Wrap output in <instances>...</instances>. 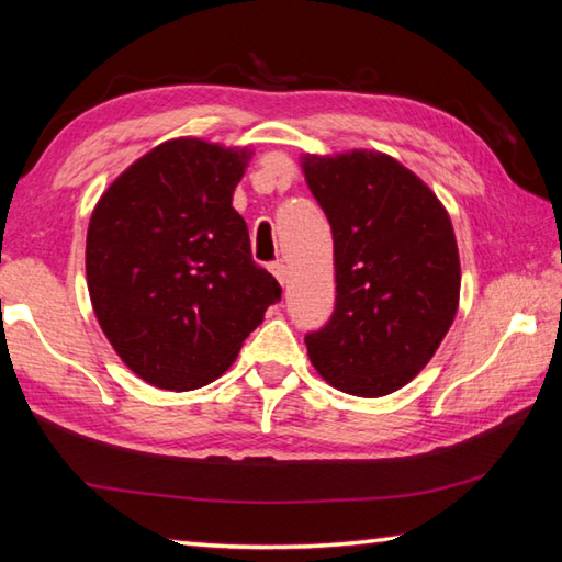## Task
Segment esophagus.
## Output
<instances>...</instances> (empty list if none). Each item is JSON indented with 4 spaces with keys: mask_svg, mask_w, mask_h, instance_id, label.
<instances>
[{
    "mask_svg": "<svg viewBox=\"0 0 562 562\" xmlns=\"http://www.w3.org/2000/svg\"><path fill=\"white\" fill-rule=\"evenodd\" d=\"M270 272L274 274V280H278L280 284L288 282V268H284L282 262H272V265H270Z\"/></svg>",
    "mask_w": 562,
    "mask_h": 562,
    "instance_id": "34e87169",
    "label": "esophagus"
}]
</instances>
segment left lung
I'll return each instance as SVG.
<instances>
[{
  "mask_svg": "<svg viewBox=\"0 0 562 562\" xmlns=\"http://www.w3.org/2000/svg\"><path fill=\"white\" fill-rule=\"evenodd\" d=\"M302 170L335 240L329 322L304 337L339 392L386 396L422 372L459 310L461 265L451 217L392 156H304Z\"/></svg>",
  "mask_w": 562,
  "mask_h": 562,
  "instance_id": "obj_1",
  "label": "left lung"
}]
</instances>
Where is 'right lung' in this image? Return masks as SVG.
Here are the masks:
<instances>
[{
	"mask_svg": "<svg viewBox=\"0 0 562 562\" xmlns=\"http://www.w3.org/2000/svg\"><path fill=\"white\" fill-rule=\"evenodd\" d=\"M250 150L201 138L156 146L93 207V312L133 374L168 392L211 384L282 288L252 260L233 190Z\"/></svg>",
	"mask_w": 562,
	"mask_h": 562,
	"instance_id": "right-lung-1",
	"label": "right lung"
}]
</instances>
